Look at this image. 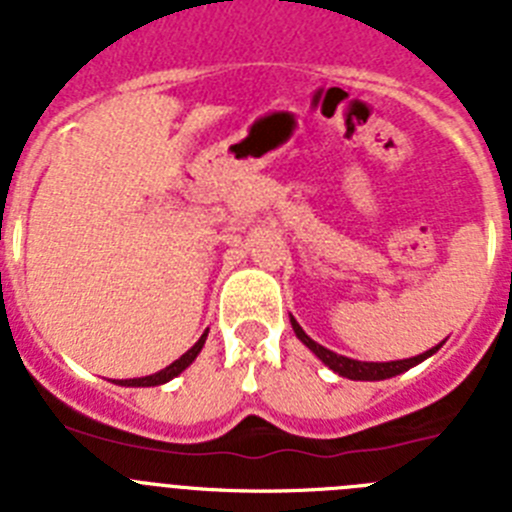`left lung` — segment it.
Masks as SVG:
<instances>
[{
  "label": "left lung",
  "instance_id": "left-lung-1",
  "mask_svg": "<svg viewBox=\"0 0 512 512\" xmlns=\"http://www.w3.org/2000/svg\"><path fill=\"white\" fill-rule=\"evenodd\" d=\"M289 323H292V328H295V336L300 338L302 343H305L307 348H310L312 354L318 356L320 361H323L328 369H333V372L338 374V377H346V379H354V382H379V379H390V377H397V374L408 372V369H413V366H418L420 361H425L428 356H433L438 351V348L443 346L446 341H441L438 346L428 348L425 354H418L413 356V359H400V361H359V359H348V356H341L336 354V351H330V348L320 346V343L312 341L310 336H307L305 330L300 328V323H297L292 315H289Z\"/></svg>",
  "mask_w": 512,
  "mask_h": 512
}]
</instances>
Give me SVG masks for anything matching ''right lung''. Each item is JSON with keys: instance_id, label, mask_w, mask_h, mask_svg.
Segmentation results:
<instances>
[{"instance_id": "right-lung-1", "label": "right lung", "mask_w": 512, "mask_h": 512, "mask_svg": "<svg viewBox=\"0 0 512 512\" xmlns=\"http://www.w3.org/2000/svg\"><path fill=\"white\" fill-rule=\"evenodd\" d=\"M207 333H210V330H205V333H202V336H200V341L194 343V346L189 348L187 354L179 356V359H176L174 364H169V366H166V369H161V372L148 374V377H138V379H115V384H120V387H158V384L171 382V379L179 377V374H182L184 369H187V366L192 364L194 359H197V354H200L202 346H205V341H207Z\"/></svg>"}]
</instances>
